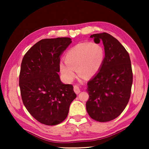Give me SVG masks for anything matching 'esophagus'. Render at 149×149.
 <instances>
[{
    "instance_id": "esophagus-1",
    "label": "esophagus",
    "mask_w": 149,
    "mask_h": 149,
    "mask_svg": "<svg viewBox=\"0 0 149 149\" xmlns=\"http://www.w3.org/2000/svg\"><path fill=\"white\" fill-rule=\"evenodd\" d=\"M74 92L76 93V94H79L80 93V89H79V87H78V85H75L74 86Z\"/></svg>"
}]
</instances>
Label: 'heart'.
I'll return each mask as SVG.
<instances>
[{"instance_id":"heart-1","label":"heart","mask_w":149,"mask_h":149,"mask_svg":"<svg viewBox=\"0 0 149 149\" xmlns=\"http://www.w3.org/2000/svg\"><path fill=\"white\" fill-rule=\"evenodd\" d=\"M104 50L99 43L81 42L68 50L65 54V62L60 63V70L68 81L78 74L85 78L93 76L99 72L104 60Z\"/></svg>"}]
</instances>
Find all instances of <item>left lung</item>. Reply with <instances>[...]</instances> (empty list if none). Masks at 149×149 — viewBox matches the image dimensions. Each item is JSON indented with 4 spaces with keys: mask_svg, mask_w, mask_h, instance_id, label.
Here are the masks:
<instances>
[{
    "mask_svg": "<svg viewBox=\"0 0 149 149\" xmlns=\"http://www.w3.org/2000/svg\"><path fill=\"white\" fill-rule=\"evenodd\" d=\"M95 43L102 41L105 57L100 70L87 83L89 116L99 122L114 120L122 114L130 100L133 72L129 53L107 33L91 35Z\"/></svg>",
    "mask_w": 149,
    "mask_h": 149,
    "instance_id": "obj_1",
    "label": "left lung"
}]
</instances>
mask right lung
<instances>
[{
    "label": "right lung",
    "instance_id": "add662e5",
    "mask_svg": "<svg viewBox=\"0 0 149 149\" xmlns=\"http://www.w3.org/2000/svg\"><path fill=\"white\" fill-rule=\"evenodd\" d=\"M71 42L69 37L42 39L22 60L19 77L22 101L29 114L42 124L62 122L77 97L73 85L62 84L58 74L60 55Z\"/></svg>",
    "mask_w": 149,
    "mask_h": 149
}]
</instances>
